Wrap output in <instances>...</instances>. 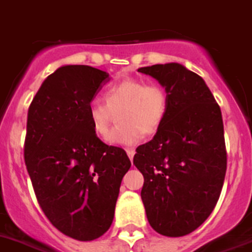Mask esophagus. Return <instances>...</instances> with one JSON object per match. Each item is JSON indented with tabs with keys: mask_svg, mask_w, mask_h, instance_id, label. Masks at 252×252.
Returning a JSON list of instances; mask_svg holds the SVG:
<instances>
[{
	"mask_svg": "<svg viewBox=\"0 0 252 252\" xmlns=\"http://www.w3.org/2000/svg\"><path fill=\"white\" fill-rule=\"evenodd\" d=\"M134 154H136L134 149H126V155H128V158H130V161L133 160V156H134Z\"/></svg>",
	"mask_w": 252,
	"mask_h": 252,
	"instance_id": "34e87169",
	"label": "esophagus"
}]
</instances>
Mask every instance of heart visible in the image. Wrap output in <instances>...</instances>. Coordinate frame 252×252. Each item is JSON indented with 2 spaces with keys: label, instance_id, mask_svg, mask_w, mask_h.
I'll list each match as a JSON object with an SVG mask.
<instances>
[{
  "label": "heart",
  "instance_id": "1",
  "mask_svg": "<svg viewBox=\"0 0 252 252\" xmlns=\"http://www.w3.org/2000/svg\"><path fill=\"white\" fill-rule=\"evenodd\" d=\"M88 107L92 129L102 139L107 138L113 114L118 113V126L109 135L113 145H134L143 134H154L160 128L168 111V94L158 84L126 78L111 84L103 94Z\"/></svg>",
  "mask_w": 252,
  "mask_h": 252
}]
</instances>
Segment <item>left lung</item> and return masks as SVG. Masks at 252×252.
<instances>
[{
	"label": "left lung",
	"instance_id": "left-lung-1",
	"mask_svg": "<svg viewBox=\"0 0 252 252\" xmlns=\"http://www.w3.org/2000/svg\"><path fill=\"white\" fill-rule=\"evenodd\" d=\"M165 88L168 111L133 164L143 174L141 197L158 233L181 237L214 210L227 170L221 111L205 80L178 63L139 67Z\"/></svg>",
	"mask_w": 252,
	"mask_h": 252
}]
</instances>
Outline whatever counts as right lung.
Masks as SVG:
<instances>
[{"instance_id": "obj_1", "label": "right lung", "mask_w": 252, "mask_h": 252, "mask_svg": "<svg viewBox=\"0 0 252 252\" xmlns=\"http://www.w3.org/2000/svg\"><path fill=\"white\" fill-rule=\"evenodd\" d=\"M109 80L96 67L65 65L44 79L28 110L24 158L37 200L52 225L78 241L109 229L130 168L126 151L103 143L88 116Z\"/></svg>"}]
</instances>
